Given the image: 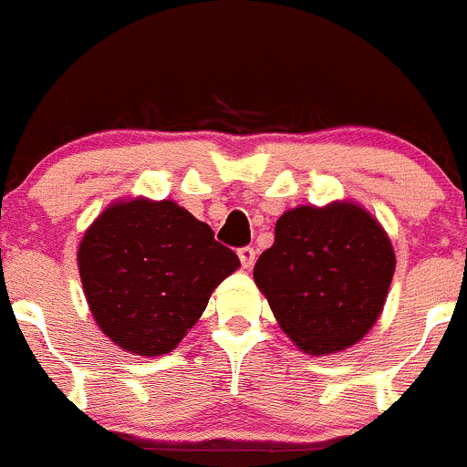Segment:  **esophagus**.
<instances>
[{"mask_svg":"<svg viewBox=\"0 0 467 467\" xmlns=\"http://www.w3.org/2000/svg\"><path fill=\"white\" fill-rule=\"evenodd\" d=\"M238 258H240V263H243L244 270H249V267L254 265V261H256V252H254V247H240Z\"/></svg>","mask_w":467,"mask_h":467,"instance_id":"esophagus-1","label":"esophagus"}]
</instances>
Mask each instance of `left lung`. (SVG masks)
Returning <instances> with one entry per match:
<instances>
[{"label":"left lung","mask_w":467,"mask_h":467,"mask_svg":"<svg viewBox=\"0 0 467 467\" xmlns=\"http://www.w3.org/2000/svg\"><path fill=\"white\" fill-rule=\"evenodd\" d=\"M392 275L389 234L352 202L285 211L254 265L279 327L313 357L343 352L372 329Z\"/></svg>","instance_id":"1"}]
</instances>
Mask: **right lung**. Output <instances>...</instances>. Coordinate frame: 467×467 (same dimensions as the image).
Returning <instances> with one entry per match:
<instances>
[{
	"label": "right lung",
	"instance_id": "add662e5",
	"mask_svg": "<svg viewBox=\"0 0 467 467\" xmlns=\"http://www.w3.org/2000/svg\"><path fill=\"white\" fill-rule=\"evenodd\" d=\"M77 258L95 322L136 357L172 352L240 265L209 224L172 200L145 197L101 211Z\"/></svg>",
	"mask_w": 467,
	"mask_h": 467
}]
</instances>
